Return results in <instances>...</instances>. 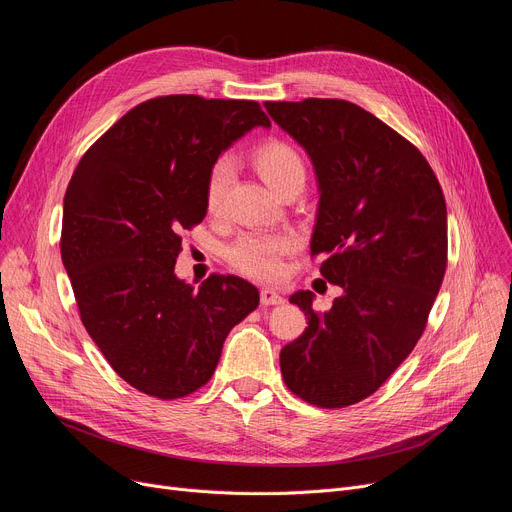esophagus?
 <instances>
[{"mask_svg": "<svg viewBox=\"0 0 512 512\" xmlns=\"http://www.w3.org/2000/svg\"><path fill=\"white\" fill-rule=\"evenodd\" d=\"M284 297L280 292L272 290V288H263L261 290V305H282Z\"/></svg>", "mask_w": 512, "mask_h": 512, "instance_id": "34e87169", "label": "esophagus"}]
</instances>
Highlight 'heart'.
Listing matches in <instances>:
<instances>
[{
  "mask_svg": "<svg viewBox=\"0 0 512 512\" xmlns=\"http://www.w3.org/2000/svg\"><path fill=\"white\" fill-rule=\"evenodd\" d=\"M253 164L259 176L276 193H282L292 182H305V164L299 151L284 141H267L253 153ZM232 180V161L218 157L207 172L205 180V207L209 213H218L224 205ZM292 249L288 234H245L228 249V261L245 276L257 280H278L284 272V255Z\"/></svg>",
  "mask_w": 512,
  "mask_h": 512,
  "instance_id": "b5f03b06",
  "label": "heart"
}]
</instances>
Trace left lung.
<instances>
[{
	"label": "left lung",
	"mask_w": 512,
	"mask_h": 512,
	"mask_svg": "<svg viewBox=\"0 0 512 512\" xmlns=\"http://www.w3.org/2000/svg\"><path fill=\"white\" fill-rule=\"evenodd\" d=\"M265 110L309 153L319 209L311 257L342 288L332 309L313 292L290 303L307 328L280 353L292 394L321 409L355 405L378 390L419 342L448 261L446 201L421 151L344 99L265 101Z\"/></svg>",
	"instance_id": "1"
}]
</instances>
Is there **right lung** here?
Here are the masks:
<instances>
[{"label":"right lung","mask_w":512,"mask_h":512,"mask_svg":"<svg viewBox=\"0 0 512 512\" xmlns=\"http://www.w3.org/2000/svg\"><path fill=\"white\" fill-rule=\"evenodd\" d=\"M255 126L257 101L166 95L139 103L87 149L64 197L60 251L80 321L124 382L174 400L205 386L259 290L176 278L182 230L203 222L218 155Z\"/></svg>","instance_id":"add662e5"}]
</instances>
